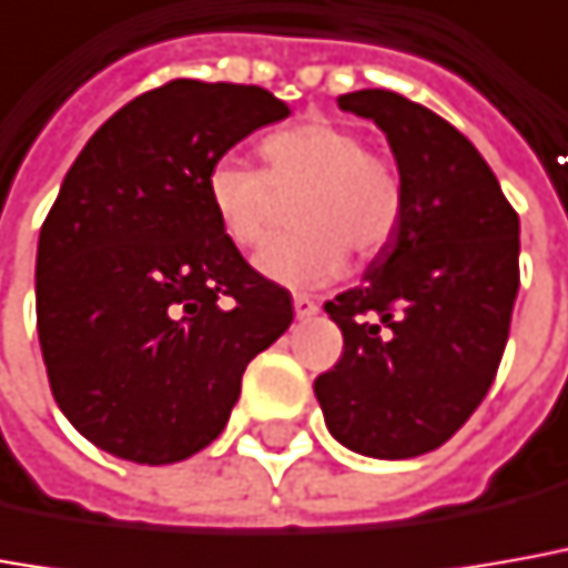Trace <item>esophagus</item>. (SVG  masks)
<instances>
[{
  "label": "esophagus",
  "instance_id": "1",
  "mask_svg": "<svg viewBox=\"0 0 568 568\" xmlns=\"http://www.w3.org/2000/svg\"><path fill=\"white\" fill-rule=\"evenodd\" d=\"M292 304H295V316H298V320H311V316L320 311V304H316L311 295H301V292L292 298Z\"/></svg>",
  "mask_w": 568,
  "mask_h": 568
}]
</instances>
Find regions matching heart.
Returning a JSON list of instances; mask_svg holds the SVG:
<instances>
[{"label":"heart","instance_id":"obj_1","mask_svg":"<svg viewBox=\"0 0 568 568\" xmlns=\"http://www.w3.org/2000/svg\"><path fill=\"white\" fill-rule=\"evenodd\" d=\"M264 171L235 158H217L204 173V195L220 233L242 252H257L273 233L283 199H295L298 233L273 242L257 270L283 285L333 280L348 261L379 254L404 217V183L397 168L364 149L342 123L311 118L261 142Z\"/></svg>","mask_w":568,"mask_h":568}]
</instances>
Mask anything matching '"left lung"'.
I'll return each instance as SVG.
<instances>
[{"label": "left lung", "mask_w": 568, "mask_h": 568, "mask_svg": "<svg viewBox=\"0 0 568 568\" xmlns=\"http://www.w3.org/2000/svg\"><path fill=\"white\" fill-rule=\"evenodd\" d=\"M379 126L404 183L395 239L326 301L345 335L314 392L335 442L376 460L442 447L495 382L519 292V217L457 126L388 90L338 95Z\"/></svg>", "instance_id": "8db88e82"}]
</instances>
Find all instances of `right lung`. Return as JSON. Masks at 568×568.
<instances>
[{"label": "right lung", "instance_id": "add662e5", "mask_svg": "<svg viewBox=\"0 0 568 568\" xmlns=\"http://www.w3.org/2000/svg\"><path fill=\"white\" fill-rule=\"evenodd\" d=\"M288 118L261 87L171 80L77 154L37 248V329L61 414L121 460H186L217 438L292 295L220 233L207 168Z\"/></svg>", "mask_w": 568, "mask_h": 568}]
</instances>
